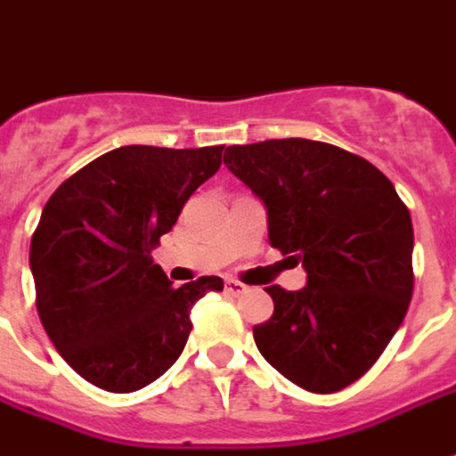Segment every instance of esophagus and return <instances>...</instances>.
I'll list each match as a JSON object with an SVG mask.
<instances>
[{
    "mask_svg": "<svg viewBox=\"0 0 456 456\" xmlns=\"http://www.w3.org/2000/svg\"><path fill=\"white\" fill-rule=\"evenodd\" d=\"M224 290H227L229 296H244L248 288L244 286V283H239V281H234V278H229L227 283H224Z\"/></svg>",
    "mask_w": 456,
    "mask_h": 456,
    "instance_id": "obj_1",
    "label": "esophagus"
}]
</instances>
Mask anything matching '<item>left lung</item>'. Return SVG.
I'll use <instances>...</instances> for the list:
<instances>
[{
    "label": "left lung",
    "instance_id": "8db88e82",
    "mask_svg": "<svg viewBox=\"0 0 456 456\" xmlns=\"http://www.w3.org/2000/svg\"><path fill=\"white\" fill-rule=\"evenodd\" d=\"M224 166L268 215V241L303 264L305 288H268L258 352L310 393L362 379L412 297V222L393 183L362 156L310 139L229 146Z\"/></svg>",
    "mask_w": 456,
    "mask_h": 456
}]
</instances>
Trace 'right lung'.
<instances>
[{
  "mask_svg": "<svg viewBox=\"0 0 456 456\" xmlns=\"http://www.w3.org/2000/svg\"><path fill=\"white\" fill-rule=\"evenodd\" d=\"M224 146H121L87 163L45 202L31 237L45 335L97 388L139 391L175 363L190 310L217 276L173 288L151 251L222 166Z\"/></svg>",
  "mask_w": 456,
  "mask_h": 456,
  "instance_id": "obj_1",
  "label": "right lung"
}]
</instances>
